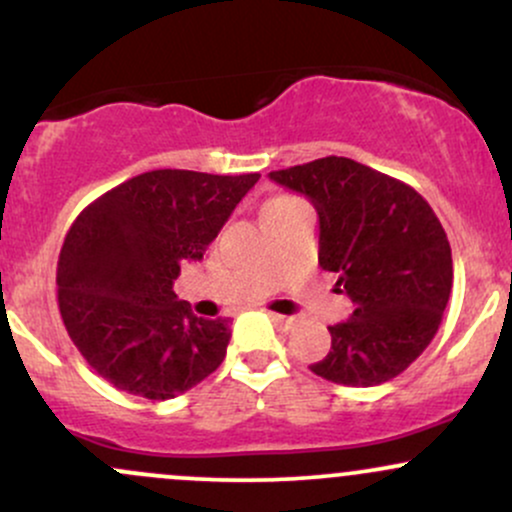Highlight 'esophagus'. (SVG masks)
Instances as JSON below:
<instances>
[{
	"instance_id": "obj_1",
	"label": "esophagus",
	"mask_w": 512,
	"mask_h": 512,
	"mask_svg": "<svg viewBox=\"0 0 512 512\" xmlns=\"http://www.w3.org/2000/svg\"><path fill=\"white\" fill-rule=\"evenodd\" d=\"M269 317L276 322V325H284V327H291L293 325V317L289 315H279V313H269Z\"/></svg>"
}]
</instances>
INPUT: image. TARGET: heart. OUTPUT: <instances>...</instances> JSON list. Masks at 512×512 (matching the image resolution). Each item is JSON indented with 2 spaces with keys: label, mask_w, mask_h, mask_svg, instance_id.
<instances>
[{
  "label": "heart",
  "mask_w": 512,
  "mask_h": 512,
  "mask_svg": "<svg viewBox=\"0 0 512 512\" xmlns=\"http://www.w3.org/2000/svg\"><path fill=\"white\" fill-rule=\"evenodd\" d=\"M286 202H293V199H289V197H279V199H272V202H269L267 207H264V211H267V209H272V207H281V204H286Z\"/></svg>",
  "instance_id": "1"
}]
</instances>
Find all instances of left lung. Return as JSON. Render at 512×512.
<instances>
[{"label":"left lung","instance_id":"8db88e82","mask_svg":"<svg viewBox=\"0 0 512 512\" xmlns=\"http://www.w3.org/2000/svg\"><path fill=\"white\" fill-rule=\"evenodd\" d=\"M269 180L308 197L320 219L317 260L337 272L354 303L327 327L332 349L310 366L337 385L387 383L436 337L452 289L450 243L414 187L344 156H327Z\"/></svg>","mask_w":512,"mask_h":512}]
</instances>
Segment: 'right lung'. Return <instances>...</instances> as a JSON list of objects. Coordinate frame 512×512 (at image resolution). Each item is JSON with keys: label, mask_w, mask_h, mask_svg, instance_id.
<instances>
[{"label": "right lung", "mask_w": 512, "mask_h": 512, "mask_svg": "<svg viewBox=\"0 0 512 512\" xmlns=\"http://www.w3.org/2000/svg\"><path fill=\"white\" fill-rule=\"evenodd\" d=\"M260 173L151 170L76 216L57 262V301L86 363L117 390L173 399L221 366L228 320L178 301L180 264L199 262Z\"/></svg>", "instance_id": "obj_1"}]
</instances>
